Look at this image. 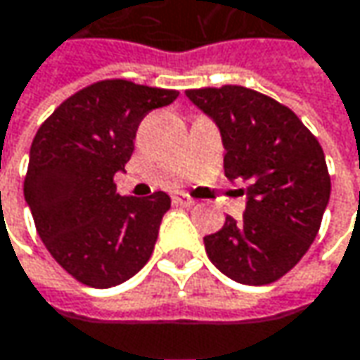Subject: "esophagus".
<instances>
[{"mask_svg": "<svg viewBox=\"0 0 360 360\" xmlns=\"http://www.w3.org/2000/svg\"><path fill=\"white\" fill-rule=\"evenodd\" d=\"M173 202H175L177 206H183V208H191V206H195V200H193V198H189L187 193H175V195H173Z\"/></svg>", "mask_w": 360, "mask_h": 360, "instance_id": "1", "label": "esophagus"}]
</instances>
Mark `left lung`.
<instances>
[{"label":"left lung","instance_id":"obj_1","mask_svg":"<svg viewBox=\"0 0 360 360\" xmlns=\"http://www.w3.org/2000/svg\"><path fill=\"white\" fill-rule=\"evenodd\" d=\"M187 98L220 129L224 175L243 181V220L204 237L214 266L262 286L292 270L317 237L330 202V175L317 138L288 107L245 86L195 88Z\"/></svg>","mask_w":360,"mask_h":360}]
</instances>
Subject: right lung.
I'll list each match as a JSON object with an SVG mask.
<instances>
[{
	"mask_svg": "<svg viewBox=\"0 0 360 360\" xmlns=\"http://www.w3.org/2000/svg\"><path fill=\"white\" fill-rule=\"evenodd\" d=\"M177 90L129 80L90 84L63 101L39 127L24 198L53 259L78 282L111 288L150 259L171 198L119 195L140 121L171 105Z\"/></svg>",
	"mask_w": 360,
	"mask_h": 360,
	"instance_id": "obj_1",
	"label": "right lung"
}]
</instances>
